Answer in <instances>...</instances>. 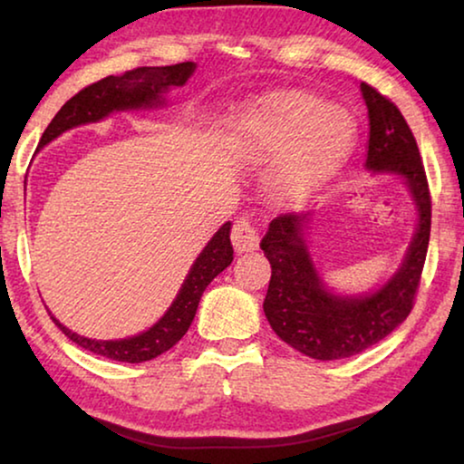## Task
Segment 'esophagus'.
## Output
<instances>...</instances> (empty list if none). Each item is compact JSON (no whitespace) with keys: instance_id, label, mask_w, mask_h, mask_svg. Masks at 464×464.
Segmentation results:
<instances>
[{"instance_id":"34e87169","label":"esophagus","mask_w":464,"mask_h":464,"mask_svg":"<svg viewBox=\"0 0 464 464\" xmlns=\"http://www.w3.org/2000/svg\"><path fill=\"white\" fill-rule=\"evenodd\" d=\"M232 245L238 253L256 251L259 246V234L257 227L251 224L246 218H240L232 227Z\"/></svg>"}]
</instances>
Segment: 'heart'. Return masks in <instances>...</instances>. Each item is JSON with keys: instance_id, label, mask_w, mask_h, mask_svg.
<instances>
[{"instance_id": "heart-1", "label": "heart", "mask_w": 464, "mask_h": 464, "mask_svg": "<svg viewBox=\"0 0 464 464\" xmlns=\"http://www.w3.org/2000/svg\"><path fill=\"white\" fill-rule=\"evenodd\" d=\"M227 139L246 160H272L266 181L276 198L302 200L340 169L351 141V120L319 101L275 97L240 113Z\"/></svg>"}]
</instances>
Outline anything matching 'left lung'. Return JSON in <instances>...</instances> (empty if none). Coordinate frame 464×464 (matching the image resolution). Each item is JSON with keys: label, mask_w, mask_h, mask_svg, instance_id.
Instances as JSON below:
<instances>
[{"label": "left lung", "mask_w": 464, "mask_h": 464, "mask_svg": "<svg viewBox=\"0 0 464 464\" xmlns=\"http://www.w3.org/2000/svg\"><path fill=\"white\" fill-rule=\"evenodd\" d=\"M361 92L370 116L367 170L399 175L416 202L418 227L401 268L373 294L338 295L329 291L304 240V227L313 213L272 219L259 243L272 268L264 300L266 319L283 342L319 361L363 353L408 319L429 249L430 194L416 139L391 99L365 82H361Z\"/></svg>", "instance_id": "8db88e82"}]
</instances>
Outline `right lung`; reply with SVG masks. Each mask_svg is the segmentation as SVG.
<instances>
[{"instance_id": "right-lung-1", "label": "right lung", "mask_w": 464, "mask_h": 464, "mask_svg": "<svg viewBox=\"0 0 464 464\" xmlns=\"http://www.w3.org/2000/svg\"><path fill=\"white\" fill-rule=\"evenodd\" d=\"M194 63H177L167 67H137L124 75H107V78L86 86L75 97L61 107L59 113L44 130L37 148H44L63 132L80 124L99 122L110 116L111 111L124 110H150L164 103L162 94L173 86H183L189 75L194 73ZM230 221H226L213 238L208 240L205 249L189 268L186 281H183L175 302L164 313V316L148 332L132 335L124 340H91L78 335L72 329L61 325L54 319L56 327L75 344L86 348L94 354L107 357L122 363H143V361L156 359L158 354L167 353L179 342L192 325L196 308L202 297V291L208 287L219 272H224L232 264V243H230Z\"/></svg>"}]
</instances>
